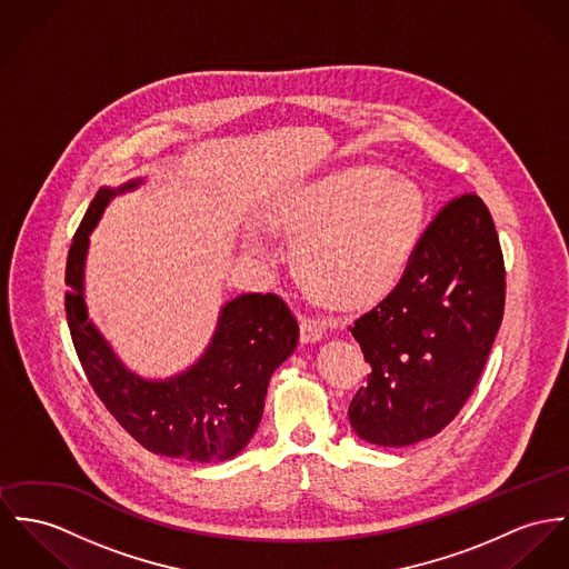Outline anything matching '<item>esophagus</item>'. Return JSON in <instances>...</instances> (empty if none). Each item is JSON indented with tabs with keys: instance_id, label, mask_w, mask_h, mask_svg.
<instances>
[{
	"instance_id": "obj_1",
	"label": "esophagus",
	"mask_w": 569,
	"mask_h": 569,
	"mask_svg": "<svg viewBox=\"0 0 569 569\" xmlns=\"http://www.w3.org/2000/svg\"><path fill=\"white\" fill-rule=\"evenodd\" d=\"M299 327H301V342H306V345L318 342V340L325 338V325L320 320H316V318L303 316Z\"/></svg>"
}]
</instances>
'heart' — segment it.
I'll return each mask as SVG.
<instances>
[{
    "mask_svg": "<svg viewBox=\"0 0 569 569\" xmlns=\"http://www.w3.org/2000/svg\"><path fill=\"white\" fill-rule=\"evenodd\" d=\"M425 214L427 199L413 181L357 167L286 194L266 227L295 242V274L316 303L352 311L377 306L398 286Z\"/></svg>",
    "mask_w": 569,
    "mask_h": 569,
    "instance_id": "obj_1",
    "label": "heart"
}]
</instances>
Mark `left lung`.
I'll return each mask as SVG.
<instances>
[{"label": "left lung", "instance_id": "1", "mask_svg": "<svg viewBox=\"0 0 569 569\" xmlns=\"http://www.w3.org/2000/svg\"><path fill=\"white\" fill-rule=\"evenodd\" d=\"M505 260L475 192L427 224L392 292L350 327L370 370L352 396V431L409 446L455 420L479 383L505 313Z\"/></svg>", "mask_w": 569, "mask_h": 569}]
</instances>
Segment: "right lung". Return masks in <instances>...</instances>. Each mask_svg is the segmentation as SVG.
Masks as SVG:
<instances>
[{
    "label": "right lung",
    "instance_id": "obj_1",
    "mask_svg": "<svg viewBox=\"0 0 569 569\" xmlns=\"http://www.w3.org/2000/svg\"><path fill=\"white\" fill-rule=\"evenodd\" d=\"M119 190L101 188L80 222L67 258L64 309L88 383L114 420L147 450L186 461H224L253 438L270 375L299 342V325L277 295H242L222 307L217 333L188 372L144 381L114 357L88 322L84 258L88 233Z\"/></svg>",
    "mask_w": 569,
    "mask_h": 569
}]
</instances>
